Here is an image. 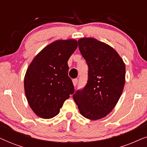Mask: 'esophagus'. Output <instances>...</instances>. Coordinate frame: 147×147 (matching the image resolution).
Returning <instances> with one entry per match:
<instances>
[{
  "label": "esophagus",
  "mask_w": 147,
  "mask_h": 147,
  "mask_svg": "<svg viewBox=\"0 0 147 147\" xmlns=\"http://www.w3.org/2000/svg\"><path fill=\"white\" fill-rule=\"evenodd\" d=\"M78 82V79H74V80H72V82H73V84H74V86H76V85H77Z\"/></svg>",
  "instance_id": "obj_1"
}]
</instances>
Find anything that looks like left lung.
Segmentation results:
<instances>
[{"mask_svg":"<svg viewBox=\"0 0 147 147\" xmlns=\"http://www.w3.org/2000/svg\"><path fill=\"white\" fill-rule=\"evenodd\" d=\"M78 44L88 65V79L73 98L82 116L92 120L100 119L114 109L121 96L125 64L113 48L97 39L82 38Z\"/></svg>","mask_w":147,"mask_h":147,"instance_id":"left-lung-1","label":"left lung"}]
</instances>
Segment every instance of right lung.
Returning <instances> with one entry per match:
<instances>
[{
  "label": "right lung",
  "instance_id": "1",
  "mask_svg": "<svg viewBox=\"0 0 147 147\" xmlns=\"http://www.w3.org/2000/svg\"><path fill=\"white\" fill-rule=\"evenodd\" d=\"M77 47L75 39L57 40L46 46L30 63L24 87L30 107L39 117L57 116L65 100L74 93L67 61Z\"/></svg>",
  "mask_w": 147,
  "mask_h": 147
}]
</instances>
